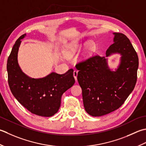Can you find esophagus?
Returning <instances> with one entry per match:
<instances>
[{"label":"esophagus","mask_w":146,"mask_h":146,"mask_svg":"<svg viewBox=\"0 0 146 146\" xmlns=\"http://www.w3.org/2000/svg\"><path fill=\"white\" fill-rule=\"evenodd\" d=\"M77 73H78V71L76 70H74V72H73V76H74V79H75V80H76V81H77Z\"/></svg>","instance_id":"34e87169"}]
</instances>
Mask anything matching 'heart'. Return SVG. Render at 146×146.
Returning <instances> with one entry per match:
<instances>
[{
	"label": "heart",
	"instance_id": "obj_1",
	"mask_svg": "<svg viewBox=\"0 0 146 146\" xmlns=\"http://www.w3.org/2000/svg\"><path fill=\"white\" fill-rule=\"evenodd\" d=\"M84 45L83 43H69L65 46L64 55L68 56H72L78 52ZM94 48V44L90 41L87 43L86 49L88 52L92 51Z\"/></svg>",
	"mask_w": 146,
	"mask_h": 146
}]
</instances>
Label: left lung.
Here are the masks:
<instances>
[{
  "label": "left lung",
  "instance_id": "8db88e82",
  "mask_svg": "<svg viewBox=\"0 0 146 146\" xmlns=\"http://www.w3.org/2000/svg\"><path fill=\"white\" fill-rule=\"evenodd\" d=\"M113 34L114 43L107 49L106 56H93L76 66L85 110L93 117L108 114L120 108L137 82L139 58L135 50L125 35ZM116 53L121 57L113 71L109 69L106 57Z\"/></svg>",
  "mask_w": 146,
  "mask_h": 146
}]
</instances>
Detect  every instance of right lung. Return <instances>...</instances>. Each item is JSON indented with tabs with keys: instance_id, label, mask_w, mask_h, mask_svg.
Masks as SVG:
<instances>
[{
	"instance_id": "obj_1",
	"label": "right lung",
	"mask_w": 146,
	"mask_h": 146,
	"mask_svg": "<svg viewBox=\"0 0 146 146\" xmlns=\"http://www.w3.org/2000/svg\"><path fill=\"white\" fill-rule=\"evenodd\" d=\"M24 34L18 38L8 57L7 70L10 90L16 99L32 113L49 117L58 111L61 97L75 83L74 70L58 74L51 72L42 78L35 79L24 73L19 67L17 55Z\"/></svg>"
}]
</instances>
